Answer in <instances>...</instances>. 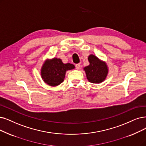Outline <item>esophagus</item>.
Returning a JSON list of instances; mask_svg holds the SVG:
<instances>
[{
    "label": "esophagus",
    "instance_id": "obj_1",
    "mask_svg": "<svg viewBox=\"0 0 146 146\" xmlns=\"http://www.w3.org/2000/svg\"><path fill=\"white\" fill-rule=\"evenodd\" d=\"M80 63H77V64H76V65H75V68H76V69H79L80 68Z\"/></svg>",
    "mask_w": 146,
    "mask_h": 146
}]
</instances>
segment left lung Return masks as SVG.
Masks as SVG:
<instances>
[{"label": "left lung", "instance_id": "1", "mask_svg": "<svg viewBox=\"0 0 146 146\" xmlns=\"http://www.w3.org/2000/svg\"><path fill=\"white\" fill-rule=\"evenodd\" d=\"M89 65L83 68L87 80L92 83H101L106 80L108 68L106 62L99 59L96 56L90 54L88 57Z\"/></svg>", "mask_w": 146, "mask_h": 146}]
</instances>
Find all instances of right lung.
I'll list each match as a JSON object with an SVG mask.
<instances>
[{
	"mask_svg": "<svg viewBox=\"0 0 146 146\" xmlns=\"http://www.w3.org/2000/svg\"><path fill=\"white\" fill-rule=\"evenodd\" d=\"M74 68L72 64L63 63L60 59L54 57L45 61L40 70V75L46 84L54 87L63 82L67 71Z\"/></svg>",
	"mask_w": 146,
	"mask_h": 146,
	"instance_id": "1",
	"label": "right lung"
}]
</instances>
